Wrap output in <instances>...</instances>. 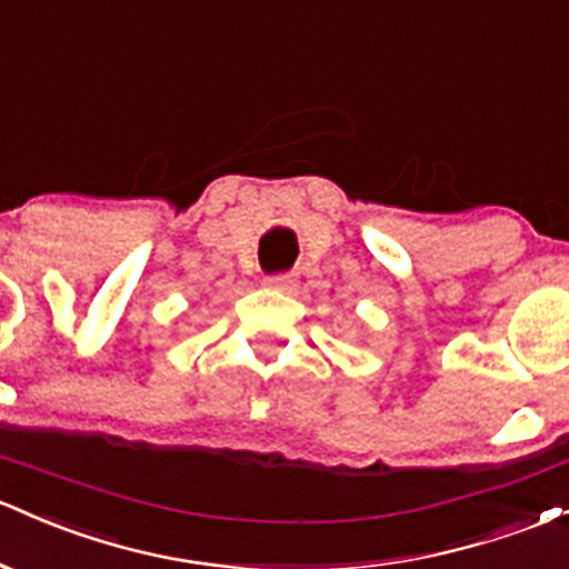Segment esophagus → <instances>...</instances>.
<instances>
[{
	"instance_id": "obj_1",
	"label": "esophagus",
	"mask_w": 569,
	"mask_h": 569,
	"mask_svg": "<svg viewBox=\"0 0 569 569\" xmlns=\"http://www.w3.org/2000/svg\"><path fill=\"white\" fill-rule=\"evenodd\" d=\"M263 284L271 287V290H292L296 279H292L290 273H271V277L263 279Z\"/></svg>"
}]
</instances>
